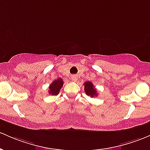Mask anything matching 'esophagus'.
<instances>
[{
  "mask_svg": "<svg viewBox=\"0 0 150 150\" xmlns=\"http://www.w3.org/2000/svg\"><path fill=\"white\" fill-rule=\"evenodd\" d=\"M71 79H72V80H73L74 82H75L77 80V77L75 76V75H72V76L71 77Z\"/></svg>",
  "mask_w": 150,
  "mask_h": 150,
  "instance_id": "34e87169",
  "label": "esophagus"
}]
</instances>
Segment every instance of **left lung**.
Masks as SVG:
<instances>
[{"mask_svg":"<svg viewBox=\"0 0 150 150\" xmlns=\"http://www.w3.org/2000/svg\"><path fill=\"white\" fill-rule=\"evenodd\" d=\"M84 86H85V88H84V89H85V92L87 95L90 96L91 98L98 96V93H97L96 89H95V86H94L93 84L91 82H85V83H84Z\"/></svg>","mask_w":150,"mask_h":150,"instance_id":"1","label":"left lung"}]
</instances>
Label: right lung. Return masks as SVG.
I'll return each mask as SVG.
<instances>
[{
  "label": "right lung",
  "instance_id": "obj_1",
  "mask_svg": "<svg viewBox=\"0 0 150 150\" xmlns=\"http://www.w3.org/2000/svg\"><path fill=\"white\" fill-rule=\"evenodd\" d=\"M63 81L61 78L55 80L49 86V93L52 95H57L60 93V90L63 85Z\"/></svg>",
  "mask_w": 150,
  "mask_h": 150
}]
</instances>
